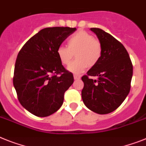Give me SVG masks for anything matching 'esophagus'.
Segmentation results:
<instances>
[{
  "mask_svg": "<svg viewBox=\"0 0 146 146\" xmlns=\"http://www.w3.org/2000/svg\"><path fill=\"white\" fill-rule=\"evenodd\" d=\"M73 78H74L75 80H78V79H80L81 76H78V75H74V76H73Z\"/></svg>",
  "mask_w": 146,
  "mask_h": 146,
  "instance_id": "esophagus-1",
  "label": "esophagus"
}]
</instances>
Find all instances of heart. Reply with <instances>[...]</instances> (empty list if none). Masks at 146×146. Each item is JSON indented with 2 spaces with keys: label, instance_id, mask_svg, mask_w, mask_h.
Listing matches in <instances>:
<instances>
[{
  "label": "heart",
  "instance_id": "1",
  "mask_svg": "<svg viewBox=\"0 0 146 146\" xmlns=\"http://www.w3.org/2000/svg\"><path fill=\"white\" fill-rule=\"evenodd\" d=\"M102 52L99 40L87 31H79L68 39V47H58L56 55L62 64L68 65L75 54L76 59L68 66V70L74 74H80L88 67L92 68L99 62Z\"/></svg>",
  "mask_w": 146,
  "mask_h": 146
}]
</instances>
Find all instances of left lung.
Masks as SVG:
<instances>
[{
    "mask_svg": "<svg viewBox=\"0 0 146 146\" xmlns=\"http://www.w3.org/2000/svg\"><path fill=\"white\" fill-rule=\"evenodd\" d=\"M101 43V59L82 76V98L89 110L100 115L115 111L130 91L133 66L125 47L104 30L91 28ZM97 76V80L88 78Z\"/></svg>",
    "mask_w": 146,
    "mask_h": 146,
    "instance_id": "1",
    "label": "left lung"
}]
</instances>
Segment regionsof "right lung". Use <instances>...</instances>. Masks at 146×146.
<instances>
[{
    "instance_id": "obj_1",
    "label": "right lung",
    "mask_w": 146,
    "mask_h": 146,
    "mask_svg": "<svg viewBox=\"0 0 146 146\" xmlns=\"http://www.w3.org/2000/svg\"><path fill=\"white\" fill-rule=\"evenodd\" d=\"M76 30L70 27L43 29L19 52L13 84L20 103L33 115L47 117L62 105L64 92L74 79L59 61L56 49Z\"/></svg>"
}]
</instances>
